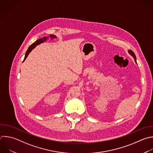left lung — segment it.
<instances>
[{
	"label": "left lung",
	"mask_w": 153,
	"mask_h": 153,
	"mask_svg": "<svg viewBox=\"0 0 153 153\" xmlns=\"http://www.w3.org/2000/svg\"><path fill=\"white\" fill-rule=\"evenodd\" d=\"M128 53L133 57V59H134V61H135V63H136V56L134 54V53L131 51V50H128Z\"/></svg>",
	"instance_id": "obj_1"
}]
</instances>
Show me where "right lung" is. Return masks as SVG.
<instances>
[{
  "label": "right lung",
  "mask_w": 153,
  "mask_h": 153,
  "mask_svg": "<svg viewBox=\"0 0 153 153\" xmlns=\"http://www.w3.org/2000/svg\"><path fill=\"white\" fill-rule=\"evenodd\" d=\"M50 37L51 38V39H53L56 38V36L55 35H50ZM48 38H49V36H47V37H44V38H40V39L36 40L34 43H33V44L29 47L28 50H27V51H26V54H25V59H24L23 62L26 60V59L27 58V57L28 56V55L29 54V53L32 51V50L33 48H35L37 45L41 44V43H43V42H45V41L48 39Z\"/></svg>",
  "instance_id": "right-lung-1"
}]
</instances>
